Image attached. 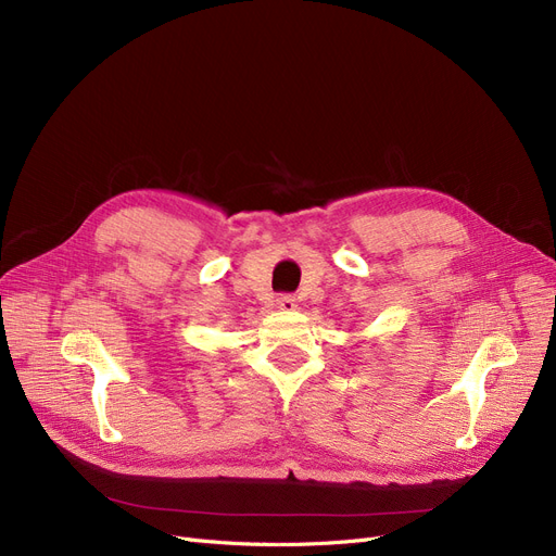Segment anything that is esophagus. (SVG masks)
I'll list each match as a JSON object with an SVG mask.
<instances>
[{
    "label": "esophagus",
    "mask_w": 556,
    "mask_h": 556,
    "mask_svg": "<svg viewBox=\"0 0 556 556\" xmlns=\"http://www.w3.org/2000/svg\"><path fill=\"white\" fill-rule=\"evenodd\" d=\"M276 305H278L280 309H285V313H292V309L299 307V301H296V296H292V294H280V296L276 299Z\"/></svg>",
    "instance_id": "obj_1"
}]
</instances>
